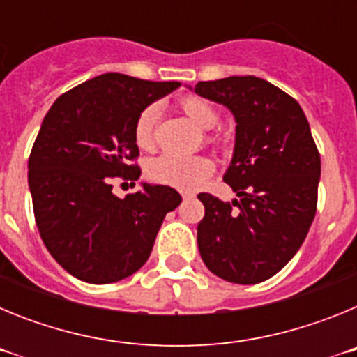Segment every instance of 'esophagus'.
Returning a JSON list of instances; mask_svg holds the SVG:
<instances>
[{
	"label": "esophagus",
	"instance_id": "obj_1",
	"mask_svg": "<svg viewBox=\"0 0 357 357\" xmlns=\"http://www.w3.org/2000/svg\"><path fill=\"white\" fill-rule=\"evenodd\" d=\"M189 197H193V195H191V193H182V198H184V200H185V198H189Z\"/></svg>",
	"mask_w": 357,
	"mask_h": 357
}]
</instances>
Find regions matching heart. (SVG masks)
<instances>
[{"mask_svg": "<svg viewBox=\"0 0 357 357\" xmlns=\"http://www.w3.org/2000/svg\"><path fill=\"white\" fill-rule=\"evenodd\" d=\"M181 110L202 130H211L220 121L218 110L209 102L198 96H185L181 100ZM157 121H159V107L148 105L139 112L134 125V139L141 150H151L155 146ZM211 143L216 141L214 135H207ZM214 162L207 155H175L164 153L150 160L146 173L157 184L169 185L176 189H195L213 175Z\"/></svg>", "mask_w": 357, "mask_h": 357, "instance_id": "b5f03b06", "label": "heart"}]
</instances>
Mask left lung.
Segmentation results:
<instances>
[{
	"label": "left lung",
	"instance_id": "left-lung-1",
	"mask_svg": "<svg viewBox=\"0 0 357 357\" xmlns=\"http://www.w3.org/2000/svg\"><path fill=\"white\" fill-rule=\"evenodd\" d=\"M195 93L234 114L236 144L223 181L239 200L209 193L198 250L214 275L257 284L298 252L317 213L320 153L298 102L257 77L198 82Z\"/></svg>",
	"mask_w": 357,
	"mask_h": 357
}]
</instances>
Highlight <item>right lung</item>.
<instances>
[{
    "mask_svg": "<svg viewBox=\"0 0 357 357\" xmlns=\"http://www.w3.org/2000/svg\"><path fill=\"white\" fill-rule=\"evenodd\" d=\"M105 73L73 87L44 116L28 159L33 214L53 259L77 279L110 284L150 257L164 216L181 206L169 185L143 184L118 198L112 178L137 181L134 125L141 110L178 87Z\"/></svg>",
    "mask_w": 357,
    "mask_h": 357,
    "instance_id": "1",
    "label": "right lung"
}]
</instances>
